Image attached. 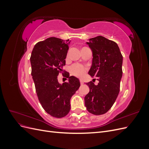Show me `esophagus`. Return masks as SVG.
<instances>
[{
    "mask_svg": "<svg viewBox=\"0 0 149 149\" xmlns=\"http://www.w3.org/2000/svg\"><path fill=\"white\" fill-rule=\"evenodd\" d=\"M79 81H80L81 84H84V81H83V79H79Z\"/></svg>",
    "mask_w": 149,
    "mask_h": 149,
    "instance_id": "34e87169",
    "label": "esophagus"
}]
</instances>
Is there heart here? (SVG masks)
I'll return each mask as SVG.
<instances>
[{
	"mask_svg": "<svg viewBox=\"0 0 149 149\" xmlns=\"http://www.w3.org/2000/svg\"><path fill=\"white\" fill-rule=\"evenodd\" d=\"M87 68L80 64H74L70 67V71L73 75L78 76V77H81L86 72Z\"/></svg>",
	"mask_w": 149,
	"mask_h": 149,
	"instance_id": "obj_1",
	"label": "heart"
}]
</instances>
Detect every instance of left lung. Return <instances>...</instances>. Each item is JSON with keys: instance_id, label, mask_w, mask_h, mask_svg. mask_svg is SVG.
<instances>
[{"instance_id": "left-lung-1", "label": "left lung", "mask_w": 149, "mask_h": 149, "mask_svg": "<svg viewBox=\"0 0 149 149\" xmlns=\"http://www.w3.org/2000/svg\"><path fill=\"white\" fill-rule=\"evenodd\" d=\"M86 44L93 54L88 74L92 78L98 77L99 83H86L89 92L84 97V104L90 113L101 115L111 109L118 97L123 57L118 44L102 36L89 39Z\"/></svg>"}]
</instances>
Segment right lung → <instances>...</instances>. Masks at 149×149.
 <instances>
[{
	"instance_id": "obj_1",
	"label": "right lung",
	"mask_w": 149,
	"mask_h": 149,
	"mask_svg": "<svg viewBox=\"0 0 149 149\" xmlns=\"http://www.w3.org/2000/svg\"><path fill=\"white\" fill-rule=\"evenodd\" d=\"M70 41L48 38L35 45L30 57L31 76L42 106L48 114L57 118L70 111V100L80 86L78 78L66 74L68 82L60 84L59 73L63 71Z\"/></svg>"
}]
</instances>
